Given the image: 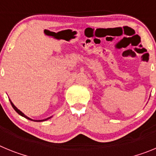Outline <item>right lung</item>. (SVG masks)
<instances>
[{"mask_svg": "<svg viewBox=\"0 0 156 156\" xmlns=\"http://www.w3.org/2000/svg\"><path fill=\"white\" fill-rule=\"evenodd\" d=\"M9 101H10L11 105H12V107H13V108H14V109L16 110V112H17L18 114H19V115H22V116L25 117V118H26V119H30V120H32V121H35V122H43V121H46V120H48V119H51V117H48V118H47V119H41V120H34V119H30V117L27 116V115H25V114L23 113V112H22L20 111V110H19V109H18V108H16V106H15V105H14L13 103L12 102V101H11L10 99H9Z\"/></svg>", "mask_w": 156, "mask_h": 156, "instance_id": "add662e5", "label": "right lung"}]
</instances>
